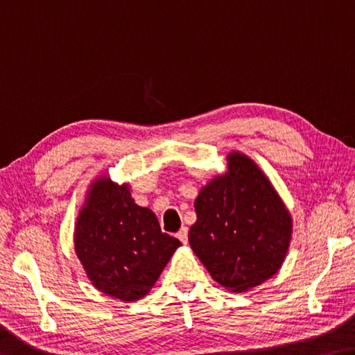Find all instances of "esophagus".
<instances>
[{
	"label": "esophagus",
	"mask_w": 355,
	"mask_h": 355,
	"mask_svg": "<svg viewBox=\"0 0 355 355\" xmlns=\"http://www.w3.org/2000/svg\"><path fill=\"white\" fill-rule=\"evenodd\" d=\"M177 237H178L180 241H182V243H187V241H188V229L187 227L180 229L178 234H177Z\"/></svg>",
	"instance_id": "obj_1"
}]
</instances>
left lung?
Here are the masks:
<instances>
[{
	"label": "left lung",
	"mask_w": 355,
	"mask_h": 355,
	"mask_svg": "<svg viewBox=\"0 0 355 355\" xmlns=\"http://www.w3.org/2000/svg\"><path fill=\"white\" fill-rule=\"evenodd\" d=\"M194 208L189 245L216 283L246 292L283 266L292 218L251 157L229 153L227 172L200 189Z\"/></svg>",
	"instance_id": "1"
}]
</instances>
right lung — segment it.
<instances>
[{
  "label": "right lung",
  "instance_id": "1",
  "mask_svg": "<svg viewBox=\"0 0 355 355\" xmlns=\"http://www.w3.org/2000/svg\"><path fill=\"white\" fill-rule=\"evenodd\" d=\"M180 245L178 239L161 232L150 208L134 202L128 183L116 184L103 175L89 184L77 216L74 246L98 291L123 302L142 299Z\"/></svg>",
  "mask_w": 355,
  "mask_h": 355
}]
</instances>
